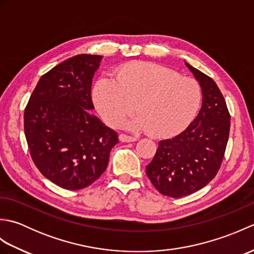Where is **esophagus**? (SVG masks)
<instances>
[{"mask_svg": "<svg viewBox=\"0 0 254 254\" xmlns=\"http://www.w3.org/2000/svg\"><path fill=\"white\" fill-rule=\"evenodd\" d=\"M120 141L121 142H135L137 141V137L136 136H133V135H128V134H121L120 135Z\"/></svg>", "mask_w": 254, "mask_h": 254, "instance_id": "34e87169", "label": "esophagus"}]
</instances>
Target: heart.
<instances>
[{
    "instance_id": "1",
    "label": "heart",
    "mask_w": 254,
    "mask_h": 254,
    "mask_svg": "<svg viewBox=\"0 0 254 254\" xmlns=\"http://www.w3.org/2000/svg\"><path fill=\"white\" fill-rule=\"evenodd\" d=\"M117 78L102 76L94 100L104 120L118 126L135 110V126L153 136H170L192 122L202 102L195 80L159 64L137 62L119 67Z\"/></svg>"
}]
</instances>
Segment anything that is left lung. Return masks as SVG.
<instances>
[{"mask_svg": "<svg viewBox=\"0 0 254 254\" xmlns=\"http://www.w3.org/2000/svg\"><path fill=\"white\" fill-rule=\"evenodd\" d=\"M187 64L202 88V107L185 131L158 142L146 175L156 190L181 197L201 190L222 166L227 146L230 115L223 94L207 75Z\"/></svg>", "mask_w": 254, "mask_h": 254, "instance_id": "left-lung-1", "label": "left lung"}]
</instances>
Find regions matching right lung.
<instances>
[{
    "label": "right lung",
    "instance_id": "obj_1",
    "mask_svg": "<svg viewBox=\"0 0 254 254\" xmlns=\"http://www.w3.org/2000/svg\"><path fill=\"white\" fill-rule=\"evenodd\" d=\"M101 56L78 55L41 76L24 113L31 159L55 185L76 191L104 174L118 133L91 115Z\"/></svg>",
    "mask_w": 254,
    "mask_h": 254
}]
</instances>
